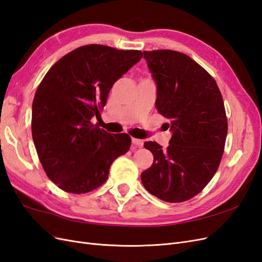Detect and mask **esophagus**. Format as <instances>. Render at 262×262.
Returning <instances> with one entry per match:
<instances>
[{"mask_svg":"<svg viewBox=\"0 0 262 262\" xmlns=\"http://www.w3.org/2000/svg\"><path fill=\"white\" fill-rule=\"evenodd\" d=\"M132 143H133L134 145L139 146V147L143 146V141L140 140V139H134V138H132Z\"/></svg>","mask_w":262,"mask_h":262,"instance_id":"esophagus-1","label":"esophagus"}]
</instances>
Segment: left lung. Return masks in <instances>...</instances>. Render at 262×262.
<instances>
[{"label":"left lung","mask_w":262,"mask_h":262,"mask_svg":"<svg viewBox=\"0 0 262 262\" xmlns=\"http://www.w3.org/2000/svg\"><path fill=\"white\" fill-rule=\"evenodd\" d=\"M143 52L157 85L155 106L170 120L172 136L166 149L145 142L154 162L141 180L158 199L184 202L201 192L219 168L227 134L224 101L215 80L187 54Z\"/></svg>","instance_id":"1"}]
</instances>
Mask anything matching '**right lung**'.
<instances>
[{
    "label": "right lung",
    "mask_w": 262,
    "mask_h": 262,
    "mask_svg": "<svg viewBox=\"0 0 262 262\" xmlns=\"http://www.w3.org/2000/svg\"><path fill=\"white\" fill-rule=\"evenodd\" d=\"M142 57L140 50L83 46L55 62L39 84L31 133L47 176L63 191L100 187L113 162L129 150L128 134L108 133L92 119L100 118L113 85Z\"/></svg>",
    "instance_id": "1"
}]
</instances>
